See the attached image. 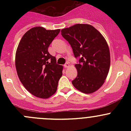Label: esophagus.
Listing matches in <instances>:
<instances>
[{"mask_svg":"<svg viewBox=\"0 0 131 131\" xmlns=\"http://www.w3.org/2000/svg\"><path fill=\"white\" fill-rule=\"evenodd\" d=\"M70 67V63H67L64 64V68H68Z\"/></svg>","mask_w":131,"mask_h":131,"instance_id":"obj_1","label":"esophagus"}]
</instances>
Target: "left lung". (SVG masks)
<instances>
[{"label":"left lung","instance_id":"8db88e82","mask_svg":"<svg viewBox=\"0 0 131 131\" xmlns=\"http://www.w3.org/2000/svg\"><path fill=\"white\" fill-rule=\"evenodd\" d=\"M61 35L71 45L77 77L72 82L77 90L91 94L98 90L106 79L110 67V54L106 40L92 25L76 24L61 30Z\"/></svg>","mask_w":131,"mask_h":131}]
</instances>
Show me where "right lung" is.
Instances as JSON below:
<instances>
[{
  "label": "right lung",
  "mask_w": 131,
  "mask_h": 131,
  "mask_svg": "<svg viewBox=\"0 0 131 131\" xmlns=\"http://www.w3.org/2000/svg\"><path fill=\"white\" fill-rule=\"evenodd\" d=\"M60 29L48 30L41 26L26 31L21 39L15 57L19 80L34 96L46 99L57 91L63 66L48 52V47Z\"/></svg>",
  "instance_id": "1"
}]
</instances>
